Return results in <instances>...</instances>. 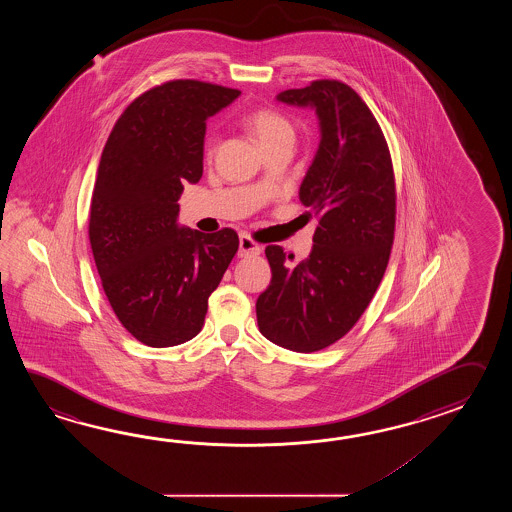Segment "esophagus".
<instances>
[{
    "instance_id": "34e87169",
    "label": "esophagus",
    "mask_w": 512,
    "mask_h": 512,
    "mask_svg": "<svg viewBox=\"0 0 512 512\" xmlns=\"http://www.w3.org/2000/svg\"><path fill=\"white\" fill-rule=\"evenodd\" d=\"M261 245H258L256 241L251 240L247 234H241L240 236V251H238V256L240 258H249V256H258L261 254Z\"/></svg>"
}]
</instances>
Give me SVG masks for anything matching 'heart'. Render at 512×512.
<instances>
[{
  "label": "heart",
  "instance_id": "obj_1",
  "mask_svg": "<svg viewBox=\"0 0 512 512\" xmlns=\"http://www.w3.org/2000/svg\"><path fill=\"white\" fill-rule=\"evenodd\" d=\"M247 126L251 130L254 139L260 142L261 148L269 146L272 142L283 141V139H294L293 124L272 109H256L247 117ZM216 142H208V153L214 152Z\"/></svg>",
  "mask_w": 512,
  "mask_h": 512
}]
</instances>
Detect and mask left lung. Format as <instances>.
<instances>
[{
  "label": "left lung",
  "mask_w": 512,
  "mask_h": 512,
  "mask_svg": "<svg viewBox=\"0 0 512 512\" xmlns=\"http://www.w3.org/2000/svg\"><path fill=\"white\" fill-rule=\"evenodd\" d=\"M276 100L318 117L320 144L298 192L318 225L302 263L280 245L265 249L272 280L256 316L276 346L311 353L357 324L384 276L395 230L392 157L370 108L338 80L285 89Z\"/></svg>",
  "instance_id": "8db88e82"
}]
</instances>
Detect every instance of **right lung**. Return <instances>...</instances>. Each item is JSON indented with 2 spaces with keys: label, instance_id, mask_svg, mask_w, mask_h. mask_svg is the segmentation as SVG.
Segmentation results:
<instances>
[{
  "label": "right lung",
  "instance_id": "add662e5",
  "mask_svg": "<svg viewBox=\"0 0 512 512\" xmlns=\"http://www.w3.org/2000/svg\"><path fill=\"white\" fill-rule=\"evenodd\" d=\"M241 91L174 80L135 98L98 164L89 241L104 293L142 344L170 348L196 337L234 254L238 234L179 225L183 183L203 175L208 117Z\"/></svg>",
  "mask_w": 512,
  "mask_h": 512
}]
</instances>
